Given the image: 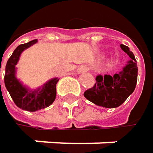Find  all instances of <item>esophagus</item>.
<instances>
[{"label":"esophagus","instance_id":"esophagus-1","mask_svg":"<svg viewBox=\"0 0 153 153\" xmlns=\"http://www.w3.org/2000/svg\"><path fill=\"white\" fill-rule=\"evenodd\" d=\"M88 70V66H86V65H81V66H79V67L78 68V70H77V74H84V73H86Z\"/></svg>","mask_w":153,"mask_h":153}]
</instances>
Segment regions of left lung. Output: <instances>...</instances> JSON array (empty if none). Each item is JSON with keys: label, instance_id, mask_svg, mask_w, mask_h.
Wrapping results in <instances>:
<instances>
[{"label": "left lung", "instance_id": "8db88e82", "mask_svg": "<svg viewBox=\"0 0 153 153\" xmlns=\"http://www.w3.org/2000/svg\"><path fill=\"white\" fill-rule=\"evenodd\" d=\"M120 48L130 57L127 65L113 75L98 74L96 77L95 85L84 92V97L96 105L105 108L119 107L136 88L138 75L136 57L128 47L121 44Z\"/></svg>", "mask_w": 153, "mask_h": 153}]
</instances>
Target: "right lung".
I'll return each instance as SVG.
<instances>
[{
    "label": "right lung",
    "instance_id": "right-lung-1",
    "mask_svg": "<svg viewBox=\"0 0 153 153\" xmlns=\"http://www.w3.org/2000/svg\"><path fill=\"white\" fill-rule=\"evenodd\" d=\"M37 42L38 40H33L27 43L16 47L11 56L9 58L5 68L4 83L7 90L9 91L16 105L28 111H36L52 105L56 99V86L59 80L58 78L50 79L42 86L33 89L24 85L21 80L16 76V65L18 63L22 52L35 44Z\"/></svg>",
    "mask_w": 153,
    "mask_h": 153
}]
</instances>
